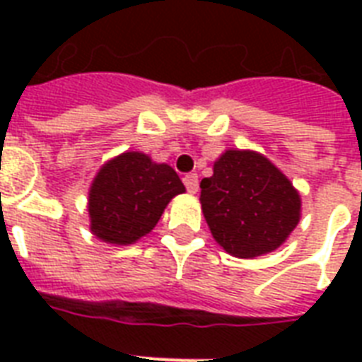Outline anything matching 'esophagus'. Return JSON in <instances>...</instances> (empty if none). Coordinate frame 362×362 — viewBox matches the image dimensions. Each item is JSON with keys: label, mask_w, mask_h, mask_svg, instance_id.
Returning a JSON list of instances; mask_svg holds the SVG:
<instances>
[{"label": "esophagus", "mask_w": 362, "mask_h": 362, "mask_svg": "<svg viewBox=\"0 0 362 362\" xmlns=\"http://www.w3.org/2000/svg\"><path fill=\"white\" fill-rule=\"evenodd\" d=\"M184 186H186V189L189 193H197V189H199L197 173H187V175L184 176Z\"/></svg>", "instance_id": "34e87169"}]
</instances>
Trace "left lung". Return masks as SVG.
I'll list each match as a JSON object with an SVG mask.
<instances>
[{
    "mask_svg": "<svg viewBox=\"0 0 362 362\" xmlns=\"http://www.w3.org/2000/svg\"><path fill=\"white\" fill-rule=\"evenodd\" d=\"M201 204L212 237L242 259L284 244L300 216L291 182L267 158L240 150H227L201 180Z\"/></svg>",
    "mask_w": 362,
    "mask_h": 362,
    "instance_id": "1",
    "label": "left lung"
}]
</instances>
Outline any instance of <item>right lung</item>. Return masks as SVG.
<instances>
[{
	"label": "right lung",
	"mask_w": 362,
	"mask_h": 362,
	"mask_svg": "<svg viewBox=\"0 0 362 362\" xmlns=\"http://www.w3.org/2000/svg\"><path fill=\"white\" fill-rule=\"evenodd\" d=\"M186 187L169 165L125 152L99 170L90 189L92 231L110 244H131L150 233L165 206Z\"/></svg>",
	"instance_id": "1"
}]
</instances>
